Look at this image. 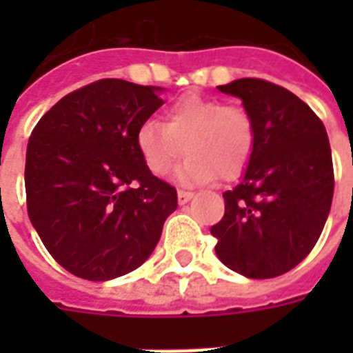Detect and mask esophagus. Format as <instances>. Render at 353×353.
I'll list each match as a JSON object with an SVG mask.
<instances>
[{
    "mask_svg": "<svg viewBox=\"0 0 353 353\" xmlns=\"http://www.w3.org/2000/svg\"><path fill=\"white\" fill-rule=\"evenodd\" d=\"M192 198H194L192 192H188V190H177V201H179V205L188 203Z\"/></svg>",
    "mask_w": 353,
    "mask_h": 353,
    "instance_id": "1",
    "label": "esophagus"
}]
</instances>
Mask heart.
<instances>
[{"mask_svg":"<svg viewBox=\"0 0 353 353\" xmlns=\"http://www.w3.org/2000/svg\"><path fill=\"white\" fill-rule=\"evenodd\" d=\"M254 141V122L243 108L198 95L177 99L165 122L150 119L135 133L139 154L154 176H166L187 152L177 170L181 183L236 179L251 161Z\"/></svg>","mask_w":353,"mask_h":353,"instance_id":"heart-1","label":"heart"}]
</instances>
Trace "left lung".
Here are the masks:
<instances>
[{"label":"left lung","instance_id":"1","mask_svg":"<svg viewBox=\"0 0 353 353\" xmlns=\"http://www.w3.org/2000/svg\"><path fill=\"white\" fill-rule=\"evenodd\" d=\"M241 99L256 141L241 181L223 192L225 214L210 232L216 254L247 279H273L310 254L334 198L328 133L285 88L260 79L218 85Z\"/></svg>","mask_w":353,"mask_h":353}]
</instances>
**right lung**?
Listing matches in <instances>:
<instances>
[{"label":"right lung","mask_w":353,"mask_h":353,"mask_svg":"<svg viewBox=\"0 0 353 353\" xmlns=\"http://www.w3.org/2000/svg\"><path fill=\"white\" fill-rule=\"evenodd\" d=\"M163 88L97 80L38 121L25 159L32 227L74 276L104 282L148 260L176 188L146 168L135 133L161 106Z\"/></svg>","instance_id":"1"}]
</instances>
